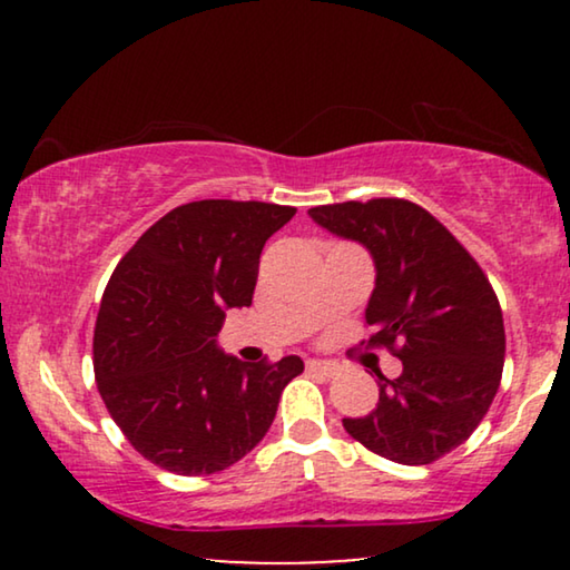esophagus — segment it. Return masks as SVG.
I'll use <instances>...</instances> for the list:
<instances>
[{
	"label": "esophagus",
	"mask_w": 570,
	"mask_h": 570,
	"mask_svg": "<svg viewBox=\"0 0 570 570\" xmlns=\"http://www.w3.org/2000/svg\"><path fill=\"white\" fill-rule=\"evenodd\" d=\"M306 368H308V373H318V376L332 379V376H337L340 365L332 361H306Z\"/></svg>",
	"instance_id": "34e87169"
}]
</instances>
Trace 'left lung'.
I'll return each mask as SVG.
<instances>
[{
	"instance_id": "left-lung-1",
	"label": "left lung",
	"mask_w": 570,
	"mask_h": 570,
	"mask_svg": "<svg viewBox=\"0 0 570 570\" xmlns=\"http://www.w3.org/2000/svg\"><path fill=\"white\" fill-rule=\"evenodd\" d=\"M334 236L357 240L376 264L368 345L402 361L379 373V404L342 425L373 454L431 464L470 439L501 386V303L470 252L415 202L368 199L311 207Z\"/></svg>"
}]
</instances>
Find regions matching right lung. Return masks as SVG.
Masks as SVG:
<instances>
[{
    "instance_id": "1",
    "label": "right lung",
    "mask_w": 570,
    "mask_h": 570,
    "mask_svg": "<svg viewBox=\"0 0 570 570\" xmlns=\"http://www.w3.org/2000/svg\"><path fill=\"white\" fill-rule=\"evenodd\" d=\"M295 207L202 199L163 215L116 264L92 334L114 423L160 470L197 478L244 459L275 420L298 355L240 363L217 350L225 311L252 306L259 256Z\"/></svg>"
}]
</instances>
